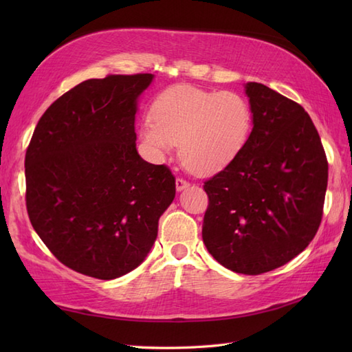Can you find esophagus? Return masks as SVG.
<instances>
[{"label":"esophagus","mask_w":352,"mask_h":352,"mask_svg":"<svg viewBox=\"0 0 352 352\" xmlns=\"http://www.w3.org/2000/svg\"><path fill=\"white\" fill-rule=\"evenodd\" d=\"M175 188H177L178 192H180V190H183V189H186V188H189V182H186L184 178L178 177L177 180H175Z\"/></svg>","instance_id":"34e87169"}]
</instances>
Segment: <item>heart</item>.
Masks as SVG:
<instances>
[{"mask_svg":"<svg viewBox=\"0 0 352 352\" xmlns=\"http://www.w3.org/2000/svg\"><path fill=\"white\" fill-rule=\"evenodd\" d=\"M252 110L234 91H206L178 85L157 96L142 138L159 153L178 144L180 160L193 174L208 175L226 168L250 138Z\"/></svg>","mask_w":352,"mask_h":352,"instance_id":"b5f03b06","label":"heart"}]
</instances>
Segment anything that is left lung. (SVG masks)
I'll return each instance as SVG.
<instances>
[{
	"label": "left lung",
	"mask_w": 352,
	"mask_h": 352,
	"mask_svg": "<svg viewBox=\"0 0 352 352\" xmlns=\"http://www.w3.org/2000/svg\"><path fill=\"white\" fill-rule=\"evenodd\" d=\"M252 130L245 146L204 182L203 241L233 272L258 275L307 248L322 221L328 162L300 104L248 83Z\"/></svg>",
	"instance_id": "1"
}]
</instances>
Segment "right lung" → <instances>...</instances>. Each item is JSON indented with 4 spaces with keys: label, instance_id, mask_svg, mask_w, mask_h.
<instances>
[{
    "label": "right lung",
    "instance_id": "add662e5",
    "mask_svg": "<svg viewBox=\"0 0 352 352\" xmlns=\"http://www.w3.org/2000/svg\"><path fill=\"white\" fill-rule=\"evenodd\" d=\"M153 74L86 80L57 98L25 153L34 231L72 271L113 280L138 267L175 197L166 164L138 154V96Z\"/></svg>",
    "mask_w": 352,
    "mask_h": 352
}]
</instances>
